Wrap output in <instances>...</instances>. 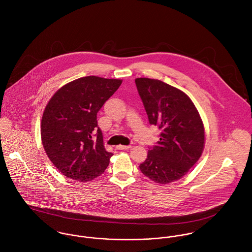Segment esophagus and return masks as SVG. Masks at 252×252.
I'll return each mask as SVG.
<instances>
[{
    "label": "esophagus",
    "mask_w": 252,
    "mask_h": 252,
    "mask_svg": "<svg viewBox=\"0 0 252 252\" xmlns=\"http://www.w3.org/2000/svg\"><path fill=\"white\" fill-rule=\"evenodd\" d=\"M116 148L119 150H126V149L131 148V145H117Z\"/></svg>",
    "instance_id": "esophagus-1"
}]
</instances>
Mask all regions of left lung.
I'll return each instance as SVG.
<instances>
[{"label":"left lung","mask_w":252,"mask_h":252,"mask_svg":"<svg viewBox=\"0 0 252 252\" xmlns=\"http://www.w3.org/2000/svg\"><path fill=\"white\" fill-rule=\"evenodd\" d=\"M148 121L161 130L160 141L140 165L145 177L167 184L180 180L201 157L205 129L191 99L180 89L158 79L136 78Z\"/></svg>","instance_id":"1"}]
</instances>
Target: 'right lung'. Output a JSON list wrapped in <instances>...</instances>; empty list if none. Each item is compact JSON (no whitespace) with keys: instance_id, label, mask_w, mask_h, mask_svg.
Returning a JSON list of instances; mask_svg holds the SVG:
<instances>
[{"instance_id":"1","label":"right lung","mask_w":252,"mask_h":252,"mask_svg":"<svg viewBox=\"0 0 252 252\" xmlns=\"http://www.w3.org/2000/svg\"><path fill=\"white\" fill-rule=\"evenodd\" d=\"M121 83L95 75L80 77L61 87L46 105L41 142L50 161L67 178L83 182L106 171L112 153L104 146L97 113Z\"/></svg>"}]
</instances>
